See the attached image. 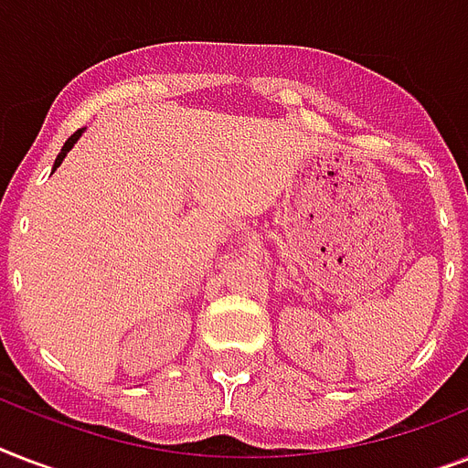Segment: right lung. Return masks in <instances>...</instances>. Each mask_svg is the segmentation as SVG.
Here are the masks:
<instances>
[{"instance_id":"add662e5","label":"right lung","mask_w":468,"mask_h":468,"mask_svg":"<svg viewBox=\"0 0 468 468\" xmlns=\"http://www.w3.org/2000/svg\"><path fill=\"white\" fill-rule=\"evenodd\" d=\"M80 135H82V131H75V133L69 135L68 141H65V145H62V150H60V155L55 157V165H53V169H58L62 165V160H65V155H68L69 150H72V145H75L77 141H80Z\"/></svg>"}]
</instances>
